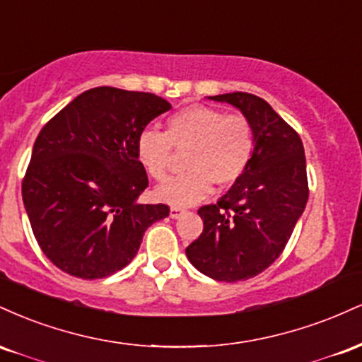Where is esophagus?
<instances>
[{"mask_svg":"<svg viewBox=\"0 0 362 362\" xmlns=\"http://www.w3.org/2000/svg\"><path fill=\"white\" fill-rule=\"evenodd\" d=\"M182 213H184V209H182V207H178V206H172V207H170V218L177 219L178 216H180Z\"/></svg>","mask_w":362,"mask_h":362,"instance_id":"34e87169","label":"esophagus"}]
</instances>
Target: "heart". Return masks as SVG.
Masks as SVG:
<instances>
[{"instance_id": "obj_1", "label": "heart", "mask_w": 362, "mask_h": 362, "mask_svg": "<svg viewBox=\"0 0 362 362\" xmlns=\"http://www.w3.org/2000/svg\"><path fill=\"white\" fill-rule=\"evenodd\" d=\"M173 148L187 149V170L163 182L155 195L172 206H189L204 199L213 182L230 187L242 178L255 151V131L242 114L190 105L170 115L165 132L141 131L136 139V158L153 180H163Z\"/></svg>"}]
</instances>
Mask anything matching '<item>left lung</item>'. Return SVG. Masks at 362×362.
Masks as SVG:
<instances>
[{
    "label": "left lung",
    "instance_id": "obj_1",
    "mask_svg": "<svg viewBox=\"0 0 362 362\" xmlns=\"http://www.w3.org/2000/svg\"><path fill=\"white\" fill-rule=\"evenodd\" d=\"M209 98L231 103L250 120L255 151L242 178L216 204L197 211L204 230L185 253L197 271L216 281H247L281 255L305 211V148L264 98L245 91Z\"/></svg>",
    "mask_w": 362,
    "mask_h": 362
}]
</instances>
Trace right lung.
Instances as JSON below:
<instances>
[{"label": "right lung", "instance_id": "add662e5", "mask_svg": "<svg viewBox=\"0 0 362 362\" xmlns=\"http://www.w3.org/2000/svg\"><path fill=\"white\" fill-rule=\"evenodd\" d=\"M172 109L144 91H83L42 127L22 182L23 204L44 255L81 279H102L134 259L167 204H139L148 187L136 158L139 132Z\"/></svg>", "mask_w": 362, "mask_h": 362}]
</instances>
